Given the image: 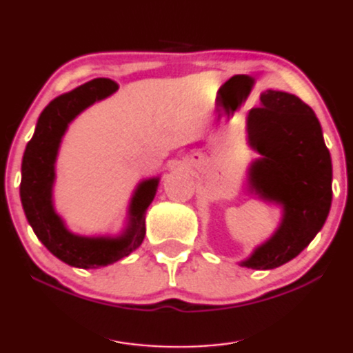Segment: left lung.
<instances>
[{
	"instance_id": "8db88e82",
	"label": "left lung",
	"mask_w": 353,
	"mask_h": 353,
	"mask_svg": "<svg viewBox=\"0 0 353 353\" xmlns=\"http://www.w3.org/2000/svg\"><path fill=\"white\" fill-rule=\"evenodd\" d=\"M248 145L259 153L248 168L246 188L281 210L275 232L241 267L276 269L299 254L321 230L332 200V165L312 108L294 94L267 89L246 118Z\"/></svg>"
}]
</instances>
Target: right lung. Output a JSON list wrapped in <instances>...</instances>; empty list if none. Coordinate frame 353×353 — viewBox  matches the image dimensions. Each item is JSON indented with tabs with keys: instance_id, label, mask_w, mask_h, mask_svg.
<instances>
[{
	"instance_id": "obj_1",
	"label": "right lung",
	"mask_w": 353,
	"mask_h": 353,
	"mask_svg": "<svg viewBox=\"0 0 353 353\" xmlns=\"http://www.w3.org/2000/svg\"><path fill=\"white\" fill-rule=\"evenodd\" d=\"M118 89L107 78H96L61 94L41 112L22 158L21 201L38 240L57 259L78 269L110 265L136 251L145 236V211L157 195L160 176L142 179L129 200L125 227L115 235H79L67 227L54 205L56 163L68 126L86 108Z\"/></svg>"
}]
</instances>
